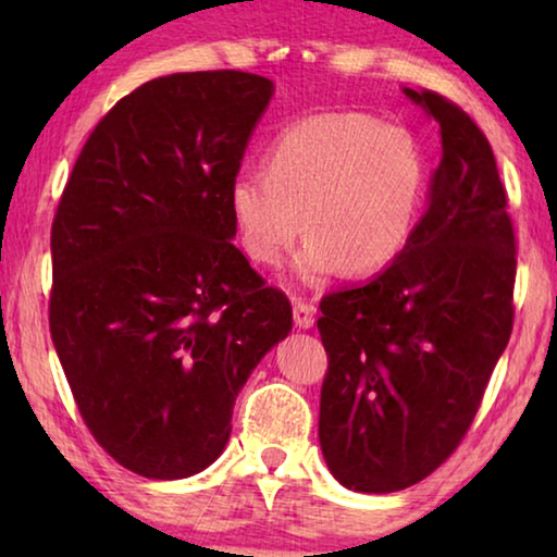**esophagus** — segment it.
<instances>
[{
	"instance_id": "obj_1",
	"label": "esophagus",
	"mask_w": 557,
	"mask_h": 557,
	"mask_svg": "<svg viewBox=\"0 0 557 557\" xmlns=\"http://www.w3.org/2000/svg\"><path fill=\"white\" fill-rule=\"evenodd\" d=\"M294 324L299 326V330H309V326H314V307L301 299H294Z\"/></svg>"
}]
</instances>
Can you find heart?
I'll return each mask as SVG.
<instances>
[{
	"instance_id": "obj_1",
	"label": "heart",
	"mask_w": 557,
	"mask_h": 557,
	"mask_svg": "<svg viewBox=\"0 0 557 557\" xmlns=\"http://www.w3.org/2000/svg\"><path fill=\"white\" fill-rule=\"evenodd\" d=\"M425 182V157L410 128L362 111H330L288 124L265 151V174H238L227 202L253 263L278 265L304 231V278L339 269L368 276L408 246Z\"/></svg>"
}]
</instances>
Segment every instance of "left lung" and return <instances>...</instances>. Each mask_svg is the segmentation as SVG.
<instances>
[{"instance_id":"obj_1","label":"left lung","mask_w":557,"mask_h":557,"mask_svg":"<svg viewBox=\"0 0 557 557\" xmlns=\"http://www.w3.org/2000/svg\"><path fill=\"white\" fill-rule=\"evenodd\" d=\"M406 96L438 124L429 210L383 273L326 294L317 322L319 444L339 484L372 494L418 484L459 448L515 324L517 240L490 141L446 96Z\"/></svg>"}]
</instances>
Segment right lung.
<instances>
[{
    "label": "right lung",
    "instance_id": "add662e5",
    "mask_svg": "<svg viewBox=\"0 0 557 557\" xmlns=\"http://www.w3.org/2000/svg\"><path fill=\"white\" fill-rule=\"evenodd\" d=\"M269 78L174 73L98 121L50 231V337L83 423L147 479L223 454L250 370L292 332V301L233 246V180Z\"/></svg>",
    "mask_w": 557,
    "mask_h": 557
}]
</instances>
